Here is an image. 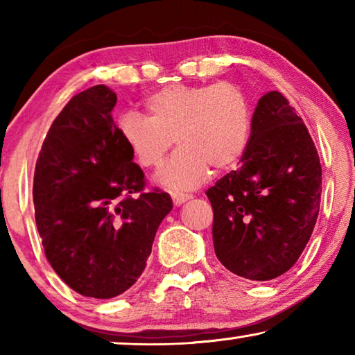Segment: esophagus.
Instances as JSON below:
<instances>
[{
  "label": "esophagus",
  "instance_id": "34e87169",
  "mask_svg": "<svg viewBox=\"0 0 355 355\" xmlns=\"http://www.w3.org/2000/svg\"><path fill=\"white\" fill-rule=\"evenodd\" d=\"M192 199L191 194H183V192H175V194L172 196V200H173V205L175 207H180L183 205L184 202H188Z\"/></svg>",
  "mask_w": 355,
  "mask_h": 355
}]
</instances>
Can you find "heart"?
Returning <instances> with one entry per match:
<instances>
[{
  "mask_svg": "<svg viewBox=\"0 0 355 355\" xmlns=\"http://www.w3.org/2000/svg\"><path fill=\"white\" fill-rule=\"evenodd\" d=\"M147 116L120 114V139L144 169L164 163L173 146L178 150L158 173L159 184L173 191L192 189L214 171L235 167L249 146L252 106L241 87L232 83L171 84L146 98Z\"/></svg>",
  "mask_w": 355,
  "mask_h": 355,
  "instance_id": "b5f03b06",
  "label": "heart"
}]
</instances>
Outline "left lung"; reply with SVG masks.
Segmentation results:
<instances>
[{"instance_id":"1","label":"left lung","mask_w":355,"mask_h":355,"mask_svg":"<svg viewBox=\"0 0 355 355\" xmlns=\"http://www.w3.org/2000/svg\"><path fill=\"white\" fill-rule=\"evenodd\" d=\"M321 175L315 142L296 110L280 92L264 94L239 167L207 191L218 260L249 280L285 274L315 228Z\"/></svg>"}]
</instances>
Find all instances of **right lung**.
<instances>
[{"mask_svg": "<svg viewBox=\"0 0 355 355\" xmlns=\"http://www.w3.org/2000/svg\"><path fill=\"white\" fill-rule=\"evenodd\" d=\"M117 95L98 84L75 95L48 130L34 171L35 224L45 257L71 290L119 296L141 277L172 209L120 139Z\"/></svg>", "mask_w": 355, "mask_h": 355, "instance_id": "right-lung-1", "label": "right lung"}]
</instances>
